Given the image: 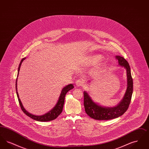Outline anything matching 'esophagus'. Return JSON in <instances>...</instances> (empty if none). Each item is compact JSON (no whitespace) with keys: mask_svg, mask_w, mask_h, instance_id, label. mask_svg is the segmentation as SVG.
Segmentation results:
<instances>
[{"mask_svg":"<svg viewBox=\"0 0 149 149\" xmlns=\"http://www.w3.org/2000/svg\"><path fill=\"white\" fill-rule=\"evenodd\" d=\"M75 84L77 86H82L84 85V81L82 79H78L75 82Z\"/></svg>","mask_w":149,"mask_h":149,"instance_id":"esophagus-1","label":"esophagus"}]
</instances>
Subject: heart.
<instances>
[{"label": "heart", "instance_id": "obj_1", "mask_svg": "<svg viewBox=\"0 0 149 149\" xmlns=\"http://www.w3.org/2000/svg\"><path fill=\"white\" fill-rule=\"evenodd\" d=\"M103 55L100 54H95L93 55L92 56L89 57L88 58V63L89 64H93V65H96L100 63L103 59ZM102 65H104V64Z\"/></svg>", "mask_w": 149, "mask_h": 149}]
</instances>
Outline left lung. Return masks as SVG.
<instances>
[{
    "instance_id": "8db88e82",
    "label": "left lung",
    "mask_w": 149,
    "mask_h": 149,
    "mask_svg": "<svg viewBox=\"0 0 149 149\" xmlns=\"http://www.w3.org/2000/svg\"><path fill=\"white\" fill-rule=\"evenodd\" d=\"M118 65L126 71L127 88L122 100L114 107L102 106L92 98L88 92H84V106L86 113L96 120H108L118 118L127 110L133 93V79L130 65L123 57L116 56ZM90 82V81H89Z\"/></svg>"
}]
</instances>
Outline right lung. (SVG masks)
<instances>
[{"label": "right lung", "instance_id": "obj_1", "mask_svg": "<svg viewBox=\"0 0 149 149\" xmlns=\"http://www.w3.org/2000/svg\"><path fill=\"white\" fill-rule=\"evenodd\" d=\"M26 58V57H24L22 59L21 61V63L19 65V67L18 69V74H17V77L16 79V81H15V89H16V93L17 95L18 99L20 104V106L23 112L26 114L27 116H28L33 120H35L37 121H41V122H46V121H50V120H54L56 119L57 117L61 113L63 109V106H64V101H65V97L66 94V93L68 92L69 91H70L72 89L74 88V86L72 84H70L69 85H66L64 86V88L62 89L61 92L60 93V95L58 97V99L57 102L55 106L53 107L52 109H51L50 111L47 112L46 113L44 114L43 115H40V116H37V115H35L29 112L23 106L21 100L19 98V94L17 91V80H18V77L19 75V72L20 70V68L21 66L22 62Z\"/></svg>", "mask_w": 149, "mask_h": 149}]
</instances>
